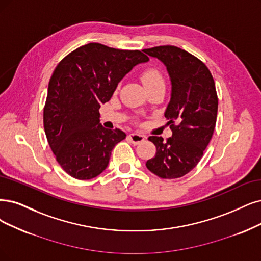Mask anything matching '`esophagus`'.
<instances>
[{
	"mask_svg": "<svg viewBox=\"0 0 261 261\" xmlns=\"http://www.w3.org/2000/svg\"><path fill=\"white\" fill-rule=\"evenodd\" d=\"M129 138H130V140L133 144H139V143H141V142L145 140V136H144V134H142V133H138V132L130 133Z\"/></svg>",
	"mask_w": 261,
	"mask_h": 261,
	"instance_id": "esophagus-1",
	"label": "esophagus"
}]
</instances>
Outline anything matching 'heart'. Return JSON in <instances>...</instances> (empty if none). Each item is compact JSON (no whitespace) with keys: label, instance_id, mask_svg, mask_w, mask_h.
<instances>
[{"label":"heart","instance_id":"obj_1","mask_svg":"<svg viewBox=\"0 0 261 261\" xmlns=\"http://www.w3.org/2000/svg\"><path fill=\"white\" fill-rule=\"evenodd\" d=\"M141 80L144 84V86L150 87V86H155L158 84H165V79L161 74V72L157 69V67H147L145 71H143L141 75Z\"/></svg>","mask_w":261,"mask_h":261}]
</instances>
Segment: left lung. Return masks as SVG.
<instances>
[{
    "mask_svg": "<svg viewBox=\"0 0 261 261\" xmlns=\"http://www.w3.org/2000/svg\"><path fill=\"white\" fill-rule=\"evenodd\" d=\"M143 51L163 62L172 84L165 113L172 137L167 141L148 138L157 151L146 167L161 178H178L196 168L213 137L218 110L215 83L203 62L176 46H157Z\"/></svg>",
    "mask_w": 261,
    "mask_h": 261,
    "instance_id": "1",
    "label": "left lung"
}]
</instances>
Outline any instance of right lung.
I'll return each mask as SVG.
<instances>
[{"label": "right lung", "mask_w": 261, "mask_h": 261, "mask_svg": "<svg viewBox=\"0 0 261 261\" xmlns=\"http://www.w3.org/2000/svg\"><path fill=\"white\" fill-rule=\"evenodd\" d=\"M148 61L140 50L89 43L58 63L48 84L44 129L60 167L76 179H90L106 169L115 145L125 138L105 129L99 109L133 66Z\"/></svg>", "instance_id": "add662e5"}]
</instances>
